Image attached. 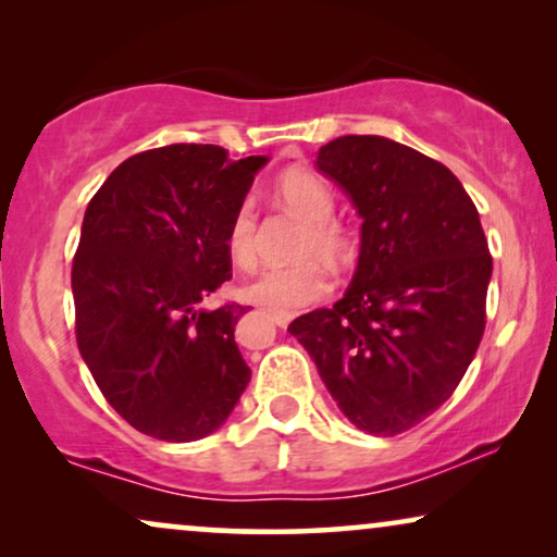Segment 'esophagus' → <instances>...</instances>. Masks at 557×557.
Returning <instances> with one entry per match:
<instances>
[{
    "label": "esophagus",
    "instance_id": "esophagus-1",
    "mask_svg": "<svg viewBox=\"0 0 557 557\" xmlns=\"http://www.w3.org/2000/svg\"><path fill=\"white\" fill-rule=\"evenodd\" d=\"M271 319H273V322H276V326H281V330H284V326H288V322H292V319H294V314H276V311H273Z\"/></svg>",
    "mask_w": 557,
    "mask_h": 557
}]
</instances>
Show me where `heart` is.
<instances>
[{"label":"heart","instance_id":"1","mask_svg":"<svg viewBox=\"0 0 557 557\" xmlns=\"http://www.w3.org/2000/svg\"><path fill=\"white\" fill-rule=\"evenodd\" d=\"M278 200L292 208L296 215L307 220L304 233L301 256L319 253L326 261H342L349 253L347 227L332 218L334 197L326 182L317 172L294 166L276 180ZM227 256L240 269H250L256 263V210L248 200L235 208L231 223L225 231ZM330 292V276L317 258L294 265H276L265 269L243 286V299L258 307L288 314V311L309 307Z\"/></svg>","mask_w":557,"mask_h":557}]
</instances>
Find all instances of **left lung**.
<instances>
[{"label": "left lung", "mask_w": 557, "mask_h": 557, "mask_svg": "<svg viewBox=\"0 0 557 557\" xmlns=\"http://www.w3.org/2000/svg\"><path fill=\"white\" fill-rule=\"evenodd\" d=\"M362 218L352 284L288 324L342 413L398 436L451 398L486 319L492 256L479 212L436 159L385 136H339L317 154Z\"/></svg>", "instance_id": "left-lung-1"}]
</instances>
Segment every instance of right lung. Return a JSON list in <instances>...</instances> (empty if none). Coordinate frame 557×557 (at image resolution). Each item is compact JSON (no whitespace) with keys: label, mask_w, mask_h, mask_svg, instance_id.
<instances>
[{"label":"right lung","mask_w":557,"mask_h":557,"mask_svg":"<svg viewBox=\"0 0 557 557\" xmlns=\"http://www.w3.org/2000/svg\"><path fill=\"white\" fill-rule=\"evenodd\" d=\"M265 162L172 144L128 157L88 202L71 276L75 337L103 398L151 438L210 436L246 391L235 345L246 309L202 304L231 278L227 223Z\"/></svg>","instance_id":"obj_1"}]
</instances>
